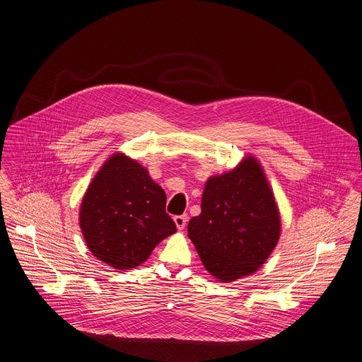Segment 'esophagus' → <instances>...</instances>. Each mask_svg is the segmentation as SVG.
Here are the masks:
<instances>
[{"label":"esophagus","mask_w":362,"mask_h":362,"mask_svg":"<svg viewBox=\"0 0 362 362\" xmlns=\"http://www.w3.org/2000/svg\"><path fill=\"white\" fill-rule=\"evenodd\" d=\"M173 221H175V223H176V228H177L179 230H182V229H185V226H186L187 215H177V216L173 218Z\"/></svg>","instance_id":"obj_1"}]
</instances>
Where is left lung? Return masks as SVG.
Masks as SVG:
<instances>
[{
	"instance_id": "left-lung-1",
	"label": "left lung",
	"mask_w": 362,
	"mask_h": 362,
	"mask_svg": "<svg viewBox=\"0 0 362 362\" xmlns=\"http://www.w3.org/2000/svg\"><path fill=\"white\" fill-rule=\"evenodd\" d=\"M281 229L274 192L251 156L206 180L201 214L187 226L204 268L223 283L257 272L275 250Z\"/></svg>"
}]
</instances>
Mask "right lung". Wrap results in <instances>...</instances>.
Listing matches in <instances>:
<instances>
[{
	"instance_id": "add662e5",
	"label": "right lung",
	"mask_w": 362,
	"mask_h": 362,
	"mask_svg": "<svg viewBox=\"0 0 362 362\" xmlns=\"http://www.w3.org/2000/svg\"><path fill=\"white\" fill-rule=\"evenodd\" d=\"M165 204V192L143 165L112 154L81 200L79 225L87 248L121 271L146 262L157 244L176 232Z\"/></svg>"
}]
</instances>
